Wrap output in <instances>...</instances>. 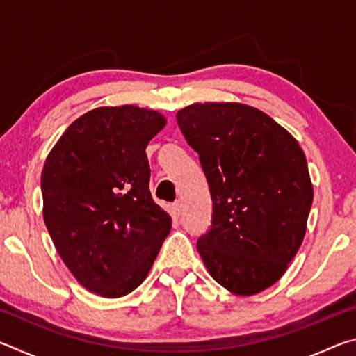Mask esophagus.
Listing matches in <instances>:
<instances>
[{
  "instance_id": "1",
  "label": "esophagus",
  "mask_w": 356,
  "mask_h": 356,
  "mask_svg": "<svg viewBox=\"0 0 356 356\" xmlns=\"http://www.w3.org/2000/svg\"><path fill=\"white\" fill-rule=\"evenodd\" d=\"M172 212L176 213V216H180L184 213V206H182V202L180 201H177V202H174L172 204Z\"/></svg>"
}]
</instances>
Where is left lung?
<instances>
[{
	"label": "left lung",
	"mask_w": 356,
	"mask_h": 356,
	"mask_svg": "<svg viewBox=\"0 0 356 356\" xmlns=\"http://www.w3.org/2000/svg\"><path fill=\"white\" fill-rule=\"evenodd\" d=\"M213 201L197 251L212 278L250 297L286 273L303 243L314 188L298 141L268 114L237 102L177 111Z\"/></svg>",
	"instance_id": "1"
}]
</instances>
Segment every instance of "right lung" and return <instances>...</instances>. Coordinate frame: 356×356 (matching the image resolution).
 Instances as JSON below:
<instances>
[{"instance_id": "obj_1", "label": "right lung", "mask_w": 356, "mask_h": 356, "mask_svg": "<svg viewBox=\"0 0 356 356\" xmlns=\"http://www.w3.org/2000/svg\"><path fill=\"white\" fill-rule=\"evenodd\" d=\"M165 125L163 114L147 108H94L45 160V226L70 273L100 297L134 292L171 231V216L150 195L146 155Z\"/></svg>"}]
</instances>
